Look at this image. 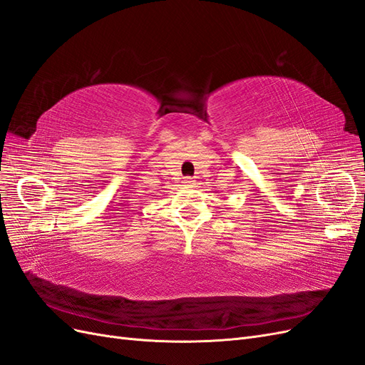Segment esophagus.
Here are the masks:
<instances>
[{
    "instance_id": "esophagus-1",
    "label": "esophagus",
    "mask_w": 365,
    "mask_h": 365,
    "mask_svg": "<svg viewBox=\"0 0 365 365\" xmlns=\"http://www.w3.org/2000/svg\"><path fill=\"white\" fill-rule=\"evenodd\" d=\"M184 184L185 185H193L195 181H193V178H184Z\"/></svg>"
}]
</instances>
